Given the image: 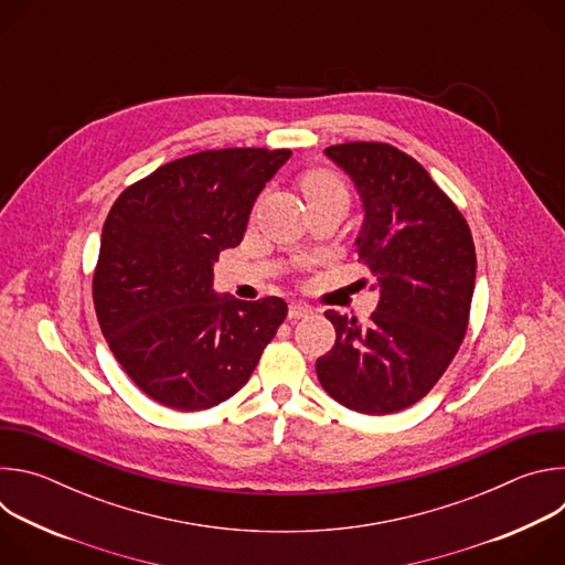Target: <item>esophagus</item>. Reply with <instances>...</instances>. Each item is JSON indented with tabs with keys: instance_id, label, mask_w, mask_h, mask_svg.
Listing matches in <instances>:
<instances>
[{
	"instance_id": "esophagus-1",
	"label": "esophagus",
	"mask_w": 565,
	"mask_h": 565,
	"mask_svg": "<svg viewBox=\"0 0 565 565\" xmlns=\"http://www.w3.org/2000/svg\"><path fill=\"white\" fill-rule=\"evenodd\" d=\"M312 312V308L308 306V303H301V301H295V303H290V308H288V317L290 319H301V317H308Z\"/></svg>"
}]
</instances>
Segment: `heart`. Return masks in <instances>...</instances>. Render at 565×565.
<instances>
[{
    "mask_svg": "<svg viewBox=\"0 0 565 565\" xmlns=\"http://www.w3.org/2000/svg\"><path fill=\"white\" fill-rule=\"evenodd\" d=\"M299 185H301L308 201L317 199V196H329V194H347L349 196V190H347L344 181L327 168L306 170L299 179Z\"/></svg>",
    "mask_w": 565,
    "mask_h": 565,
    "instance_id": "1",
    "label": "heart"
}]
</instances>
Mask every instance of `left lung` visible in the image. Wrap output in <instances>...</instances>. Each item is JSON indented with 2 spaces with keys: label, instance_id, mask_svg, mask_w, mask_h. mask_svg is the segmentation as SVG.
I'll list each match as a JSON object with an SVG mask.
<instances>
[{
  "label": "left lung",
  "instance_id": "left-lung-1",
  "mask_svg": "<svg viewBox=\"0 0 565 565\" xmlns=\"http://www.w3.org/2000/svg\"><path fill=\"white\" fill-rule=\"evenodd\" d=\"M327 156L353 179L364 225L358 262L380 284L366 324L335 310V347L315 362L340 405L384 416L425 397L458 353L476 281L471 230L409 153L388 142H342Z\"/></svg>",
  "mask_w": 565,
  "mask_h": 565
}]
</instances>
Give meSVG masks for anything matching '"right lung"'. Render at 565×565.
Returning a JSON list of instances; mask_svg holds the SVG:
<instances>
[{
    "mask_svg": "<svg viewBox=\"0 0 565 565\" xmlns=\"http://www.w3.org/2000/svg\"><path fill=\"white\" fill-rule=\"evenodd\" d=\"M288 158L290 149L266 147L190 153L111 205L94 306L111 353L160 405L216 407L250 380L286 319L281 297H218L212 264L241 244L255 199Z\"/></svg>",
    "mask_w": 565,
    "mask_h": 565,
    "instance_id": "add662e5",
    "label": "right lung"
}]
</instances>
